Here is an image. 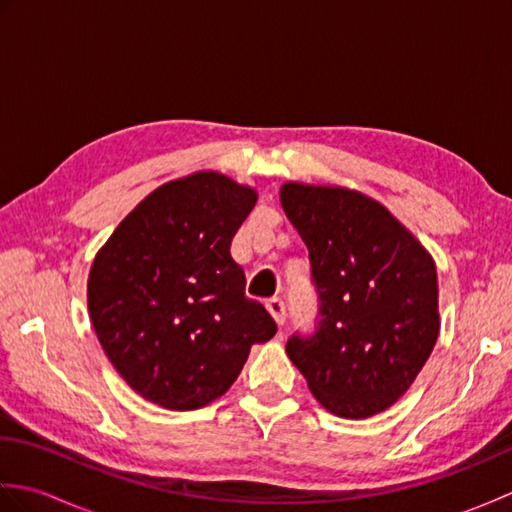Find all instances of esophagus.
Instances as JSON below:
<instances>
[{
    "instance_id": "obj_1",
    "label": "esophagus",
    "mask_w": 512,
    "mask_h": 512,
    "mask_svg": "<svg viewBox=\"0 0 512 512\" xmlns=\"http://www.w3.org/2000/svg\"><path fill=\"white\" fill-rule=\"evenodd\" d=\"M266 310L273 314V319L277 321V325L286 323V306H284V301H281V299H268Z\"/></svg>"
}]
</instances>
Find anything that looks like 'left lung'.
Masks as SVG:
<instances>
[{"label": "left lung", "mask_w": 512, "mask_h": 512, "mask_svg": "<svg viewBox=\"0 0 512 512\" xmlns=\"http://www.w3.org/2000/svg\"><path fill=\"white\" fill-rule=\"evenodd\" d=\"M281 206L308 246L319 323L286 343L321 405L369 418L405 394L438 341V275L424 246L367 195L286 182Z\"/></svg>", "instance_id": "1"}]
</instances>
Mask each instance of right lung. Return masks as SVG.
<instances>
[{
	"mask_svg": "<svg viewBox=\"0 0 512 512\" xmlns=\"http://www.w3.org/2000/svg\"><path fill=\"white\" fill-rule=\"evenodd\" d=\"M257 193L217 171L162 184L96 255L88 308L103 352L145 400L191 411L226 394L277 323L231 257Z\"/></svg>",
	"mask_w": 512,
	"mask_h": 512,
	"instance_id": "1",
	"label": "right lung"
}]
</instances>
